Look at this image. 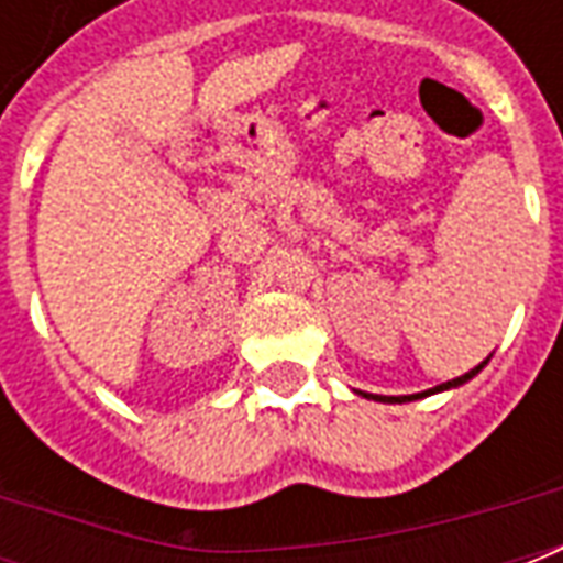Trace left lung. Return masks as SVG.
<instances>
[{
  "label": "left lung",
  "mask_w": 563,
  "mask_h": 563,
  "mask_svg": "<svg viewBox=\"0 0 563 563\" xmlns=\"http://www.w3.org/2000/svg\"><path fill=\"white\" fill-rule=\"evenodd\" d=\"M488 362V358H485ZM483 365H476L473 371H467V374H461V377L455 379H449V383H440V386H434V389H428V391H416V395H401V398H389V395H371V391H362L365 398H374V401H383V404H407V401H419V398H428V395H437V391H449V389H459V386H464L467 379H473L479 371L485 367Z\"/></svg>",
  "instance_id": "8db88e82"
}]
</instances>
